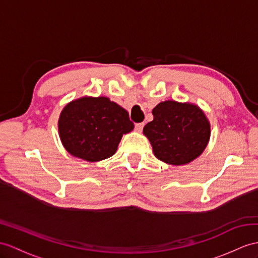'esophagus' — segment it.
I'll list each match as a JSON object with an SVG mask.
<instances>
[{
  "label": "esophagus",
  "instance_id": "1",
  "mask_svg": "<svg viewBox=\"0 0 258 258\" xmlns=\"http://www.w3.org/2000/svg\"><path fill=\"white\" fill-rule=\"evenodd\" d=\"M144 127V123L143 122H140V123H136V130L138 131V133H141L142 129Z\"/></svg>",
  "mask_w": 258,
  "mask_h": 258
}]
</instances>
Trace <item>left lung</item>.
Returning a JSON list of instances; mask_svg holds the SVG:
<instances>
[{"label":"left lung","mask_w":258,"mask_h":258,"mask_svg":"<svg viewBox=\"0 0 258 258\" xmlns=\"http://www.w3.org/2000/svg\"><path fill=\"white\" fill-rule=\"evenodd\" d=\"M153 120L143 128L156 159L184 165L202 154L210 139V123L197 105L165 100L152 110Z\"/></svg>","instance_id":"8db88e82"}]
</instances>
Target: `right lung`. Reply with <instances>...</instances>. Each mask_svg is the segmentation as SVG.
<instances>
[{"instance_id":"right-lung-1","label":"right lung","mask_w":258,"mask_h":258,"mask_svg":"<svg viewBox=\"0 0 258 258\" xmlns=\"http://www.w3.org/2000/svg\"><path fill=\"white\" fill-rule=\"evenodd\" d=\"M128 111L108 97H81L69 103L58 121L60 139L71 155L87 162L114 155L124 134L134 130Z\"/></svg>"}]
</instances>
